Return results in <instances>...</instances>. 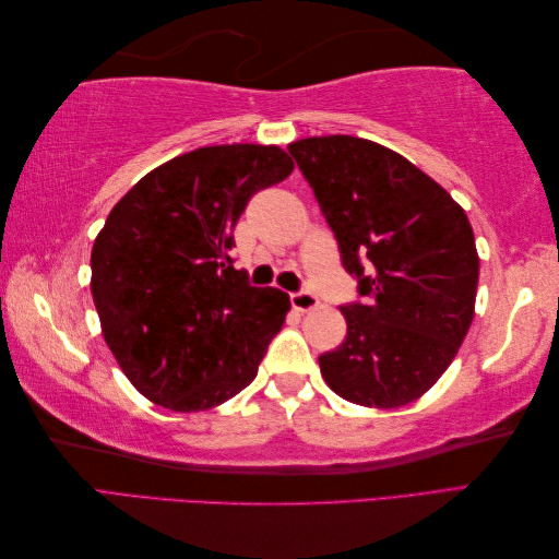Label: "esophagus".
<instances>
[{"instance_id":"esophagus-1","label":"esophagus","mask_w":559,"mask_h":559,"mask_svg":"<svg viewBox=\"0 0 559 559\" xmlns=\"http://www.w3.org/2000/svg\"><path fill=\"white\" fill-rule=\"evenodd\" d=\"M290 305L298 312H310V310H314V307L319 305V300H317V295L307 293V290H300V293H293L290 295Z\"/></svg>"}]
</instances>
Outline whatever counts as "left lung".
<instances>
[{
	"label": "left lung",
	"mask_w": 559,
	"mask_h": 559,
	"mask_svg": "<svg viewBox=\"0 0 559 559\" xmlns=\"http://www.w3.org/2000/svg\"><path fill=\"white\" fill-rule=\"evenodd\" d=\"M290 156L334 230L365 305H343L348 334L319 355L326 384L367 408H399L444 374L466 338L480 259L444 187L396 151L334 134L293 141Z\"/></svg>",
	"instance_id": "8db88e82"
}]
</instances>
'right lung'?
<instances>
[{
	"instance_id": "add662e5",
	"label": "right lung",
	"mask_w": 559,
	"mask_h": 559,
	"mask_svg": "<svg viewBox=\"0 0 559 559\" xmlns=\"http://www.w3.org/2000/svg\"><path fill=\"white\" fill-rule=\"evenodd\" d=\"M278 146L182 153L117 201L93 242L91 293L103 338L148 401L216 408L252 382L290 310L233 266V228L259 189L293 173Z\"/></svg>"
}]
</instances>
